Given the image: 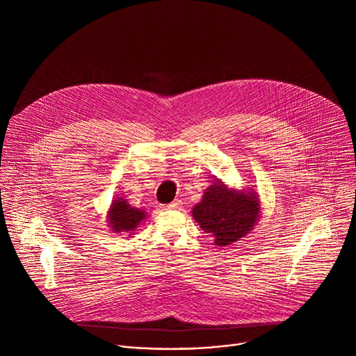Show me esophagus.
I'll list each match as a JSON object with an SVG mask.
<instances>
[{"instance_id": "esophagus-1", "label": "esophagus", "mask_w": 356, "mask_h": 356, "mask_svg": "<svg viewBox=\"0 0 356 356\" xmlns=\"http://www.w3.org/2000/svg\"><path fill=\"white\" fill-rule=\"evenodd\" d=\"M179 207H180V201L179 200H175V201L170 202V204L163 206L165 210H175V209H179Z\"/></svg>"}]
</instances>
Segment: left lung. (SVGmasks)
Returning <instances> with one entry per match:
<instances>
[{
    "mask_svg": "<svg viewBox=\"0 0 356 356\" xmlns=\"http://www.w3.org/2000/svg\"><path fill=\"white\" fill-rule=\"evenodd\" d=\"M259 210L257 193H236L217 181L193 209V217L202 231L214 238L216 245L225 246L253 228Z\"/></svg>",
    "mask_w": 356,
    "mask_h": 356,
    "instance_id": "left-lung-1",
    "label": "left lung"
}]
</instances>
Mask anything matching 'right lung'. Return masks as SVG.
Instances as JSON below:
<instances>
[{"instance_id": "obj_1", "label": "right lung", "mask_w": 356, "mask_h": 356, "mask_svg": "<svg viewBox=\"0 0 356 356\" xmlns=\"http://www.w3.org/2000/svg\"><path fill=\"white\" fill-rule=\"evenodd\" d=\"M143 218L145 213L131 207L125 200L120 198L113 201V207L108 214V221L114 232H125L131 235V232L135 231V228L140 224Z\"/></svg>"}]
</instances>
